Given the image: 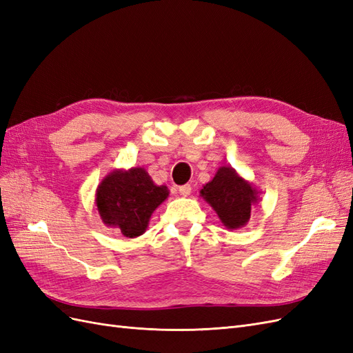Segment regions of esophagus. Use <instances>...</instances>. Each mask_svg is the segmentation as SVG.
Masks as SVG:
<instances>
[{
    "mask_svg": "<svg viewBox=\"0 0 353 353\" xmlns=\"http://www.w3.org/2000/svg\"><path fill=\"white\" fill-rule=\"evenodd\" d=\"M178 191H179V194L181 196H184V197H187V196H190V193H191V185H183V187H179L178 188Z\"/></svg>",
    "mask_w": 353,
    "mask_h": 353,
    "instance_id": "1",
    "label": "esophagus"
}]
</instances>
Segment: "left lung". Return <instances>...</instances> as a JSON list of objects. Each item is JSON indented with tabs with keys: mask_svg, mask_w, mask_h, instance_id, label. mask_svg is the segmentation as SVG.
Here are the masks:
<instances>
[{
	"mask_svg": "<svg viewBox=\"0 0 353 353\" xmlns=\"http://www.w3.org/2000/svg\"><path fill=\"white\" fill-rule=\"evenodd\" d=\"M261 194L262 191L231 166H221L212 181L200 190V197L209 203L228 230L248 225L252 208L262 200Z\"/></svg>",
	"mask_w": 353,
	"mask_h": 353,
	"instance_id": "1",
	"label": "left lung"
}]
</instances>
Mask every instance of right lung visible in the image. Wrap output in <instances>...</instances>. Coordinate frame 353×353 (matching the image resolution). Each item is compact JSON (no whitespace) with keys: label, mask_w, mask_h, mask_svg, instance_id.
<instances>
[{"label":"right lung","mask_w":353,"mask_h":353,"mask_svg":"<svg viewBox=\"0 0 353 353\" xmlns=\"http://www.w3.org/2000/svg\"><path fill=\"white\" fill-rule=\"evenodd\" d=\"M168 197V187L154 184L144 168L114 169L95 190V206L104 225L135 239L145 232L153 212Z\"/></svg>","instance_id":"obj_1"}]
</instances>
